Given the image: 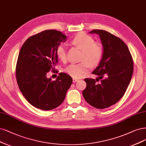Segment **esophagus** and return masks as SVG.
<instances>
[{
  "mask_svg": "<svg viewBox=\"0 0 146 146\" xmlns=\"http://www.w3.org/2000/svg\"><path fill=\"white\" fill-rule=\"evenodd\" d=\"M72 80H73V82L74 83H75V82H78V79H76V78H72Z\"/></svg>",
  "mask_w": 146,
  "mask_h": 146,
  "instance_id": "34e87169",
  "label": "esophagus"
}]
</instances>
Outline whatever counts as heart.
<instances>
[{"mask_svg": "<svg viewBox=\"0 0 146 146\" xmlns=\"http://www.w3.org/2000/svg\"><path fill=\"white\" fill-rule=\"evenodd\" d=\"M72 43L82 49V58L84 60L80 63H72L64 69L71 76L74 78L81 77L83 74L87 72L92 67V64L98 63L101 60L103 48L101 43L94 42V38L89 35L80 33L73 37ZM58 59L64 60L66 58V47L64 44H60L56 50Z\"/></svg>", "mask_w": 146, "mask_h": 146, "instance_id": "1", "label": "heart"}]
</instances>
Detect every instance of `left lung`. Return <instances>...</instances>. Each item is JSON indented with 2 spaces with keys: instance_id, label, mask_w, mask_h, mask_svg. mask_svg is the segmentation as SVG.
Segmentation results:
<instances>
[{
  "instance_id": "left-lung-1",
  "label": "left lung",
  "mask_w": 146,
  "mask_h": 146,
  "mask_svg": "<svg viewBox=\"0 0 146 146\" xmlns=\"http://www.w3.org/2000/svg\"><path fill=\"white\" fill-rule=\"evenodd\" d=\"M89 33L99 35L103 52L98 66L92 72L99 78L84 79L86 88L83 95L92 106L104 109L117 103L126 91L133 74V60L121 39L101 29ZM97 79L101 81L100 84L96 83Z\"/></svg>"
}]
</instances>
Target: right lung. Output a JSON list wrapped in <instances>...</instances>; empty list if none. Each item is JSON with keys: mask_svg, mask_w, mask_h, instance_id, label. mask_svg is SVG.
I'll use <instances>...</instances> for the list:
<instances>
[{"mask_svg": "<svg viewBox=\"0 0 146 146\" xmlns=\"http://www.w3.org/2000/svg\"><path fill=\"white\" fill-rule=\"evenodd\" d=\"M66 39L60 31L46 30L28 38L20 50L16 69L18 86L27 101L38 109L58 107L72 83L71 77L63 72L55 81L46 77L58 62L57 47Z\"/></svg>", "mask_w": 146, "mask_h": 146, "instance_id": "add662e5", "label": "right lung"}]
</instances>
